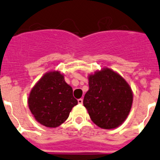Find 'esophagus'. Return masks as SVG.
Instances as JSON below:
<instances>
[{"instance_id":"1","label":"esophagus","mask_w":160,"mask_h":160,"mask_svg":"<svg viewBox=\"0 0 160 160\" xmlns=\"http://www.w3.org/2000/svg\"><path fill=\"white\" fill-rule=\"evenodd\" d=\"M77 102H78L79 104H83V99L82 98L78 99V100H77Z\"/></svg>"}]
</instances>
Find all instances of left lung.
I'll use <instances>...</instances> for the list:
<instances>
[{"mask_svg":"<svg viewBox=\"0 0 160 160\" xmlns=\"http://www.w3.org/2000/svg\"><path fill=\"white\" fill-rule=\"evenodd\" d=\"M132 102L131 88L114 71L106 68L89 77V90L84 95L83 105L99 128L112 129L122 124Z\"/></svg>","mask_w":160,"mask_h":160,"instance_id":"left-lung-1","label":"left lung"}]
</instances>
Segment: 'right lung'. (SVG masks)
Masks as SVG:
<instances>
[{
    "mask_svg": "<svg viewBox=\"0 0 160 160\" xmlns=\"http://www.w3.org/2000/svg\"><path fill=\"white\" fill-rule=\"evenodd\" d=\"M77 103L72 88L58 71L46 73L31 90L28 98L36 120L47 128H57L64 123Z\"/></svg>",
    "mask_w": 160,
    "mask_h": 160,
    "instance_id": "right-lung-1",
    "label": "right lung"
}]
</instances>
